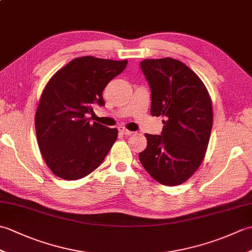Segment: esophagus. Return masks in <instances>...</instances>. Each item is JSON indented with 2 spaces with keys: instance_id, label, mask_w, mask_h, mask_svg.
I'll list each match as a JSON object with an SVG mask.
<instances>
[{
  "instance_id": "1",
  "label": "esophagus",
  "mask_w": 252,
  "mask_h": 252,
  "mask_svg": "<svg viewBox=\"0 0 252 252\" xmlns=\"http://www.w3.org/2000/svg\"><path fill=\"white\" fill-rule=\"evenodd\" d=\"M119 131H120V133H122L123 135H131V134H133V132L132 131H129V130H126V127H119Z\"/></svg>"
}]
</instances>
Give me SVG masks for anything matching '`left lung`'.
Wrapping results in <instances>:
<instances>
[{"label": "left lung", "instance_id": "8db88e82", "mask_svg": "<svg viewBox=\"0 0 252 252\" xmlns=\"http://www.w3.org/2000/svg\"><path fill=\"white\" fill-rule=\"evenodd\" d=\"M141 69L152 92L151 114L164 120L161 135L146 133L147 146L138 158L160 184L180 185L205 158L213 122L211 98L200 78L178 60H144Z\"/></svg>", "mask_w": 252, "mask_h": 252}]
</instances>
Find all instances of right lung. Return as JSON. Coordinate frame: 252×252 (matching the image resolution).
I'll list each match as a JSON object with an SVG mask.
<instances>
[{
  "mask_svg": "<svg viewBox=\"0 0 252 252\" xmlns=\"http://www.w3.org/2000/svg\"><path fill=\"white\" fill-rule=\"evenodd\" d=\"M127 61L83 56L60 69L42 92L35 112V133L45 163L58 178L79 180L103 162L118 130L90 123L93 107L104 106L103 91Z\"/></svg>",
  "mask_w": 252,
  "mask_h": 252,
  "instance_id": "1",
  "label": "right lung"
}]
</instances>
